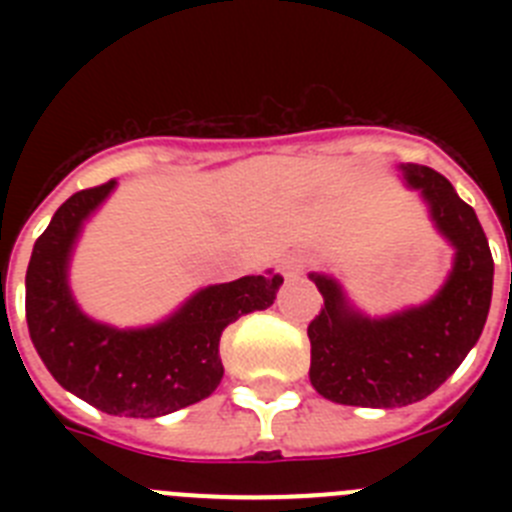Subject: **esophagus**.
<instances>
[{"instance_id":"obj_1","label":"esophagus","mask_w":512,"mask_h":512,"mask_svg":"<svg viewBox=\"0 0 512 512\" xmlns=\"http://www.w3.org/2000/svg\"><path fill=\"white\" fill-rule=\"evenodd\" d=\"M307 264H310V256H305V253H289V256L282 259L279 269H282V274L287 279H295L307 269Z\"/></svg>"}]
</instances>
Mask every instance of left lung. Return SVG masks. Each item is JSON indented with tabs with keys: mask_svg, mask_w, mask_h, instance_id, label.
<instances>
[{
	"mask_svg": "<svg viewBox=\"0 0 512 512\" xmlns=\"http://www.w3.org/2000/svg\"><path fill=\"white\" fill-rule=\"evenodd\" d=\"M402 171L454 243V271L436 300L384 320L356 315L333 279L312 274L323 305L307 325L310 382L338 405L402 408L428 397L459 369L490 312L495 261L474 210L438 171L418 164Z\"/></svg>",
	"mask_w": 512,
	"mask_h": 512,
	"instance_id": "8db88e82",
	"label": "left lung"
}]
</instances>
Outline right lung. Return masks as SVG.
<instances>
[{
    "label": "right lung",
    "instance_id": "obj_1",
    "mask_svg": "<svg viewBox=\"0 0 512 512\" xmlns=\"http://www.w3.org/2000/svg\"><path fill=\"white\" fill-rule=\"evenodd\" d=\"M112 187L115 182L76 192L35 241L25 277L27 328L61 387L102 413L158 418L215 392L223 379V330L241 315L266 310L284 279L266 274L207 287L156 328L92 323L71 300L66 264L81 223Z\"/></svg>",
    "mask_w": 512,
    "mask_h": 512
}]
</instances>
